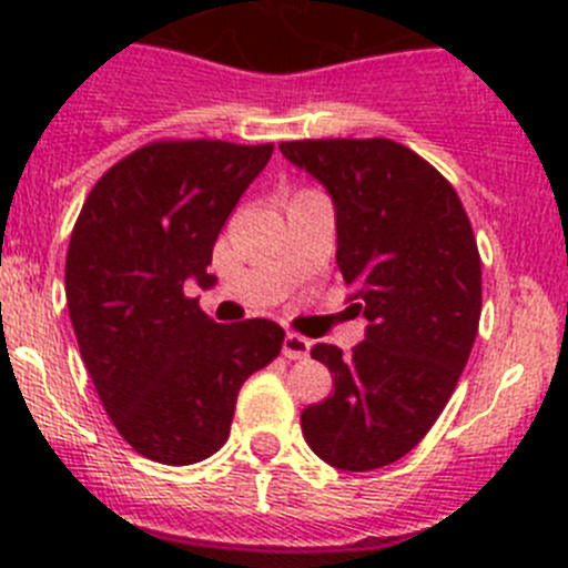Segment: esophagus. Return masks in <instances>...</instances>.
Wrapping results in <instances>:
<instances>
[{"label": "esophagus", "instance_id": "34e87169", "mask_svg": "<svg viewBox=\"0 0 568 568\" xmlns=\"http://www.w3.org/2000/svg\"><path fill=\"white\" fill-rule=\"evenodd\" d=\"M308 351H312V342L306 339V336L301 334H286L284 336V345H282V353L286 358H306Z\"/></svg>", "mask_w": 568, "mask_h": 568}]
</instances>
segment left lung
Listing matches in <instances>:
<instances>
[{"label":"left lung","instance_id":"1","mask_svg":"<svg viewBox=\"0 0 568 568\" xmlns=\"http://www.w3.org/2000/svg\"><path fill=\"white\" fill-rule=\"evenodd\" d=\"M278 149L334 199L336 265L369 320L351 356L312 347L334 395L303 408V439L336 469H381L434 428L473 353L483 303L473 223L456 187L389 138Z\"/></svg>","mask_w":568,"mask_h":568}]
</instances>
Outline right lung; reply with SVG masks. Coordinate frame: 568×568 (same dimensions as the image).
Masks as SVG:
<instances>
[{"label": "right lung", "mask_w": 568, "mask_h": 568, "mask_svg": "<svg viewBox=\"0 0 568 568\" xmlns=\"http://www.w3.org/2000/svg\"><path fill=\"white\" fill-rule=\"evenodd\" d=\"M273 143L154 140L118 160L82 204L65 301L99 400L156 464L221 450L240 386L282 353L273 320L221 325L184 292L212 286V248Z\"/></svg>", "instance_id": "1"}]
</instances>
